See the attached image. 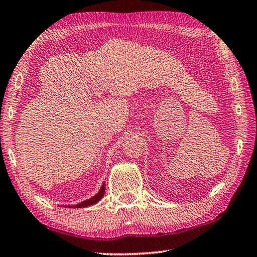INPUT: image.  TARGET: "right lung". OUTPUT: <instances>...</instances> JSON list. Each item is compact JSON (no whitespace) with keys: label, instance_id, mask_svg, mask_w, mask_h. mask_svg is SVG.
Instances as JSON below:
<instances>
[{"label":"right lung","instance_id":"add662e5","mask_svg":"<svg viewBox=\"0 0 257 257\" xmlns=\"http://www.w3.org/2000/svg\"><path fill=\"white\" fill-rule=\"evenodd\" d=\"M104 192H105V183H103L101 188H99V191L96 195H94L93 197H91L90 200H86V201H83L78 204H75V205H65L64 207H71V208H80V207H87V206H91L93 204H96L101 198L104 196Z\"/></svg>","mask_w":257,"mask_h":257}]
</instances>
